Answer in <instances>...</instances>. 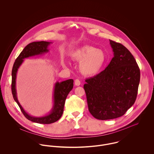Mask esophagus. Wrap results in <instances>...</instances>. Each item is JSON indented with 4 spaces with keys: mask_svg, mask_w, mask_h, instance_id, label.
<instances>
[{
    "mask_svg": "<svg viewBox=\"0 0 154 154\" xmlns=\"http://www.w3.org/2000/svg\"><path fill=\"white\" fill-rule=\"evenodd\" d=\"M75 85H76V86H79L80 85H81V82H80V81L79 80V79H76L75 80Z\"/></svg>",
    "mask_w": 154,
    "mask_h": 154,
    "instance_id": "obj_1",
    "label": "esophagus"
}]
</instances>
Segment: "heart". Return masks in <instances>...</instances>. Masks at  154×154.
I'll list each match as a JSON object with an SVG mask.
<instances>
[{
    "instance_id": "b5f03b06",
    "label": "heart",
    "mask_w": 154,
    "mask_h": 154,
    "mask_svg": "<svg viewBox=\"0 0 154 154\" xmlns=\"http://www.w3.org/2000/svg\"><path fill=\"white\" fill-rule=\"evenodd\" d=\"M70 56L73 60L80 62V72L86 76L97 74L106 62L104 52L89 45L76 48L71 53Z\"/></svg>"
}]
</instances>
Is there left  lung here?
<instances>
[{
    "label": "left lung",
    "instance_id": "obj_1",
    "mask_svg": "<svg viewBox=\"0 0 154 154\" xmlns=\"http://www.w3.org/2000/svg\"><path fill=\"white\" fill-rule=\"evenodd\" d=\"M114 57L101 73L85 80L88 109L98 120L122 116L134 104L140 82V70L131 53L110 40Z\"/></svg>",
    "mask_w": 154,
    "mask_h": 154
}]
</instances>
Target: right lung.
<instances>
[{
	"mask_svg": "<svg viewBox=\"0 0 154 154\" xmlns=\"http://www.w3.org/2000/svg\"><path fill=\"white\" fill-rule=\"evenodd\" d=\"M51 42H34L28 44L21 51L15 60L12 70V92L15 102L19 106L23 114L29 120L40 124H50L57 121L62 116L66 97L73 87V80L67 79L62 82H56L53 90V104L50 111L43 116L35 117L26 112L20 104L16 88L17 74L20 67L21 66L24 59L30 57L42 55L49 51L48 46Z\"/></svg>",
	"mask_w": 154,
	"mask_h": 154,
	"instance_id": "1",
	"label": "right lung"
}]
</instances>
